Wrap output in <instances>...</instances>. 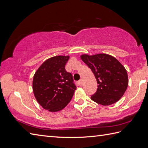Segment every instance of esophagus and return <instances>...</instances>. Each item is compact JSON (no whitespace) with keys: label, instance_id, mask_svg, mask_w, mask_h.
<instances>
[{"label":"esophagus","instance_id":"1","mask_svg":"<svg viewBox=\"0 0 148 148\" xmlns=\"http://www.w3.org/2000/svg\"><path fill=\"white\" fill-rule=\"evenodd\" d=\"M78 84H79V86H82V79H80L78 81Z\"/></svg>","mask_w":148,"mask_h":148}]
</instances>
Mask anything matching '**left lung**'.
Here are the masks:
<instances>
[{
	"mask_svg": "<svg viewBox=\"0 0 148 148\" xmlns=\"http://www.w3.org/2000/svg\"><path fill=\"white\" fill-rule=\"evenodd\" d=\"M81 58L92 70L99 84L91 99L102 106L118 102L128 84L127 70L123 65L114 56L104 53L84 54L81 55Z\"/></svg>",
	"mask_w": 148,
	"mask_h": 148,
	"instance_id": "1",
	"label": "left lung"
}]
</instances>
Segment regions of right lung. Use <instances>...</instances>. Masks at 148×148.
<instances>
[{"label": "right lung", "instance_id": "right-lung-1", "mask_svg": "<svg viewBox=\"0 0 148 148\" xmlns=\"http://www.w3.org/2000/svg\"><path fill=\"white\" fill-rule=\"evenodd\" d=\"M69 56H55L42 63L36 72L32 82L33 92L37 102L49 112L65 108L74 95L76 86L65 66Z\"/></svg>", "mask_w": 148, "mask_h": 148}]
</instances>
